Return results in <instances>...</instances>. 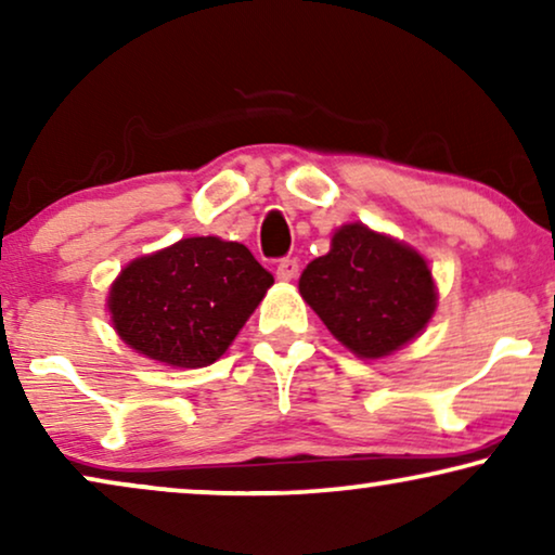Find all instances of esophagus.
<instances>
[{
  "instance_id": "esophagus-1",
  "label": "esophagus",
  "mask_w": 555,
  "mask_h": 555,
  "mask_svg": "<svg viewBox=\"0 0 555 555\" xmlns=\"http://www.w3.org/2000/svg\"><path fill=\"white\" fill-rule=\"evenodd\" d=\"M298 270H300L298 260H293V257H285V260L278 262L275 275H278V280H283V283H291V280H295V275H298Z\"/></svg>"
}]
</instances>
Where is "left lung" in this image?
<instances>
[{"mask_svg": "<svg viewBox=\"0 0 555 555\" xmlns=\"http://www.w3.org/2000/svg\"><path fill=\"white\" fill-rule=\"evenodd\" d=\"M300 295L361 359L389 356L409 344L437 306L427 262L363 224L333 234L331 253L300 275Z\"/></svg>", "mask_w": 555, "mask_h": 555, "instance_id": "obj_1", "label": "left lung"}]
</instances>
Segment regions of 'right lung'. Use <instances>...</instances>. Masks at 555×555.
<instances>
[{"mask_svg": "<svg viewBox=\"0 0 555 555\" xmlns=\"http://www.w3.org/2000/svg\"><path fill=\"white\" fill-rule=\"evenodd\" d=\"M272 283L240 242L189 237L128 264L108 308L118 336L139 353L202 369L227 351Z\"/></svg>", "mask_w": 555, "mask_h": 555, "instance_id": "1", "label": "right lung"}]
</instances>
